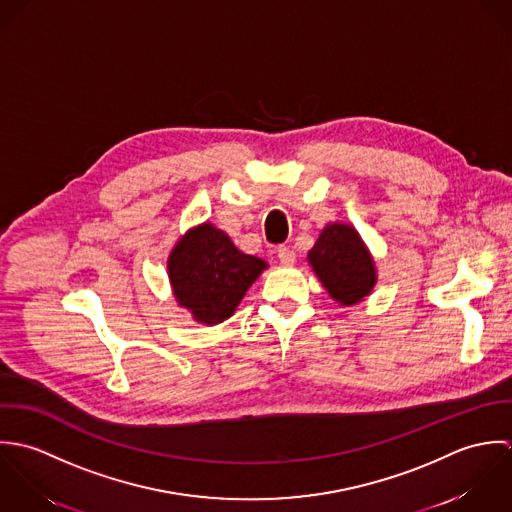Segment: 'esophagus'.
<instances>
[{
  "instance_id": "1",
  "label": "esophagus",
  "mask_w": 512,
  "mask_h": 512,
  "mask_svg": "<svg viewBox=\"0 0 512 512\" xmlns=\"http://www.w3.org/2000/svg\"><path fill=\"white\" fill-rule=\"evenodd\" d=\"M277 257H279L281 265H285V267H291L295 263V251L289 249V247H279Z\"/></svg>"
}]
</instances>
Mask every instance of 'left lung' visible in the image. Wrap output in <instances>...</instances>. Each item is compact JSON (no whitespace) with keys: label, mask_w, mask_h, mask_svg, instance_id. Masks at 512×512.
I'll list each match as a JSON object with an SVG mask.
<instances>
[{"label":"left lung","mask_w":512,"mask_h":512,"mask_svg":"<svg viewBox=\"0 0 512 512\" xmlns=\"http://www.w3.org/2000/svg\"><path fill=\"white\" fill-rule=\"evenodd\" d=\"M308 265L340 307H354L378 283L376 261L358 229L350 223H326L307 255Z\"/></svg>","instance_id":"1"}]
</instances>
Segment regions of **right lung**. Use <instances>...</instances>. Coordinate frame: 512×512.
<instances>
[{
	"instance_id": "1",
	"label": "right lung",
	"mask_w": 512,
	"mask_h": 512,
	"mask_svg": "<svg viewBox=\"0 0 512 512\" xmlns=\"http://www.w3.org/2000/svg\"><path fill=\"white\" fill-rule=\"evenodd\" d=\"M269 265L239 251L211 223L188 229L168 255V279L176 303L204 326L227 320Z\"/></svg>"
}]
</instances>
